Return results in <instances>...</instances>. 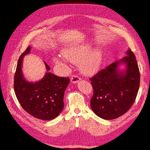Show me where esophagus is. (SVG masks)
I'll return each mask as SVG.
<instances>
[{"label":"esophagus","mask_w":150,"mask_h":150,"mask_svg":"<svg viewBox=\"0 0 150 150\" xmlns=\"http://www.w3.org/2000/svg\"><path fill=\"white\" fill-rule=\"evenodd\" d=\"M80 80H81V79H80L79 77L78 76H76V75H73V76H72L71 77V82L73 83H78V82Z\"/></svg>","instance_id":"esophagus-1"}]
</instances>
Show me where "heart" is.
<instances>
[{"label": "heart", "instance_id": "b5f03b06", "mask_svg": "<svg viewBox=\"0 0 150 150\" xmlns=\"http://www.w3.org/2000/svg\"><path fill=\"white\" fill-rule=\"evenodd\" d=\"M89 44H77L64 48L62 55L67 61L78 64L80 71L85 75H93L98 72L103 63L104 52L101 48L92 50ZM55 62L66 66V60L55 58Z\"/></svg>", "mask_w": 150, "mask_h": 150}]
</instances>
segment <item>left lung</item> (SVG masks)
<instances>
[{
  "label": "left lung",
  "instance_id": "1",
  "mask_svg": "<svg viewBox=\"0 0 150 150\" xmlns=\"http://www.w3.org/2000/svg\"><path fill=\"white\" fill-rule=\"evenodd\" d=\"M126 54L90 79L93 88L91 109L103 119H114L122 115L136 100L140 83L139 70L130 48ZM120 64L127 66L123 71L118 69Z\"/></svg>",
  "mask_w": 150,
  "mask_h": 150
}]
</instances>
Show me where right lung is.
<instances>
[{
    "label": "right lung",
    "mask_w": 150,
    "mask_h": 150,
    "mask_svg": "<svg viewBox=\"0 0 150 150\" xmlns=\"http://www.w3.org/2000/svg\"><path fill=\"white\" fill-rule=\"evenodd\" d=\"M28 47L19 58L14 75V89L18 102L28 114L36 119L51 120L57 117L64 106V96L69 83V78H62L50 72L46 62L47 72L37 82L26 80L22 71L24 56L30 52Z\"/></svg>",
    "instance_id": "add662e5"
}]
</instances>
